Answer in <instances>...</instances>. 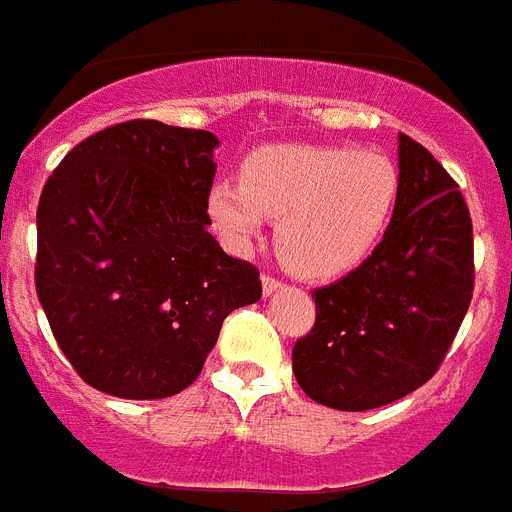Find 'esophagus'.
<instances>
[{"instance_id":"obj_1","label":"esophagus","mask_w":512,"mask_h":512,"mask_svg":"<svg viewBox=\"0 0 512 512\" xmlns=\"http://www.w3.org/2000/svg\"><path fill=\"white\" fill-rule=\"evenodd\" d=\"M261 287H264V295H274L282 287V280H277L274 274H261Z\"/></svg>"}]
</instances>
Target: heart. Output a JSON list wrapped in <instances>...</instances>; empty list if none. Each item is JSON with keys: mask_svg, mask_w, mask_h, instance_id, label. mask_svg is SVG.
<instances>
[{"mask_svg": "<svg viewBox=\"0 0 512 512\" xmlns=\"http://www.w3.org/2000/svg\"><path fill=\"white\" fill-rule=\"evenodd\" d=\"M403 175L387 154L353 146L282 143L251 156L243 180H217L206 198L211 225L235 251H251L266 217L293 272L327 280L369 259L398 211Z\"/></svg>", "mask_w": 512, "mask_h": 512, "instance_id": "heart-1", "label": "heart"}]
</instances>
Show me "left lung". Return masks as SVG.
<instances>
[{
  "label": "left lung",
  "mask_w": 512,
  "mask_h": 512,
  "mask_svg": "<svg viewBox=\"0 0 512 512\" xmlns=\"http://www.w3.org/2000/svg\"><path fill=\"white\" fill-rule=\"evenodd\" d=\"M398 211L374 253L314 290L316 322L293 374L316 403L369 411L434 377L474 295V227L458 183L400 133Z\"/></svg>",
  "instance_id": "obj_1"
}]
</instances>
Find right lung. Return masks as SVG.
Masks as SVG:
<instances>
[{"label": "right lung", "instance_id": "right-lung-1", "mask_svg": "<svg viewBox=\"0 0 512 512\" xmlns=\"http://www.w3.org/2000/svg\"><path fill=\"white\" fill-rule=\"evenodd\" d=\"M217 135L130 120L80 141L41 190L36 293L80 379L125 400L183 392L259 269L206 227Z\"/></svg>", "mask_w": 512, "mask_h": 512}]
</instances>
